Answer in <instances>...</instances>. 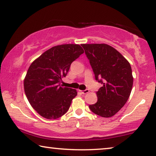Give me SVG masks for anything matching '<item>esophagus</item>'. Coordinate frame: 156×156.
<instances>
[{"mask_svg": "<svg viewBox=\"0 0 156 156\" xmlns=\"http://www.w3.org/2000/svg\"><path fill=\"white\" fill-rule=\"evenodd\" d=\"M80 91L81 93H83V94H86V93H89V90H88V89H86V90H80Z\"/></svg>", "mask_w": 156, "mask_h": 156, "instance_id": "34e87169", "label": "esophagus"}]
</instances>
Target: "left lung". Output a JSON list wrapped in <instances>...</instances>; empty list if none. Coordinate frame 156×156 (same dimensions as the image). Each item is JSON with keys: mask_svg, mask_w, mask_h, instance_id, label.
Returning a JSON list of instances; mask_svg holds the SVG:
<instances>
[{"mask_svg": "<svg viewBox=\"0 0 156 156\" xmlns=\"http://www.w3.org/2000/svg\"><path fill=\"white\" fill-rule=\"evenodd\" d=\"M95 80L102 86L96 92L98 101L89 105L93 113L105 118L116 114L130 97L133 77L129 62L106 44H83Z\"/></svg>", "mask_w": 156, "mask_h": 156, "instance_id": "obj_1", "label": "left lung"}]
</instances>
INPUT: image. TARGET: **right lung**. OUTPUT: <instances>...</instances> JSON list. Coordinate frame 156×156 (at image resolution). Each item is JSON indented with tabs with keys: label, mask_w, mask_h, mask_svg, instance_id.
Wrapping results in <instances>:
<instances>
[{
	"label": "right lung",
	"mask_w": 156,
	"mask_h": 156,
	"mask_svg": "<svg viewBox=\"0 0 156 156\" xmlns=\"http://www.w3.org/2000/svg\"><path fill=\"white\" fill-rule=\"evenodd\" d=\"M83 53L79 44L58 45L31 63L23 86L28 102L40 116L56 119L68 112L77 92L62 87L61 81L68 74L71 63Z\"/></svg>",
	"instance_id": "obj_1"
}]
</instances>
